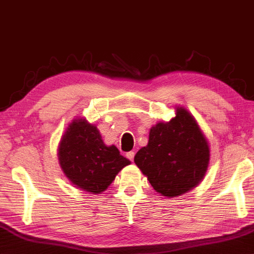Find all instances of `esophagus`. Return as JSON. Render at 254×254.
<instances>
[{"instance_id":"esophagus-1","label":"esophagus","mask_w":254,"mask_h":254,"mask_svg":"<svg viewBox=\"0 0 254 254\" xmlns=\"http://www.w3.org/2000/svg\"><path fill=\"white\" fill-rule=\"evenodd\" d=\"M134 156H135V152L134 151H128L127 154V158L128 159V160H131V161H133Z\"/></svg>"}]
</instances>
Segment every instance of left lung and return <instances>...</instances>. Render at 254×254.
<instances>
[{"mask_svg":"<svg viewBox=\"0 0 254 254\" xmlns=\"http://www.w3.org/2000/svg\"><path fill=\"white\" fill-rule=\"evenodd\" d=\"M175 117L151 127L148 144L137 151L134 162L154 190L174 198L197 187L210 162V145L198 122L183 106Z\"/></svg>","mask_w":254,"mask_h":254,"instance_id":"1","label":"left lung"}]
</instances>
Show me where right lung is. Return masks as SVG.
Listing matches in <instances>:
<instances>
[{
	"mask_svg": "<svg viewBox=\"0 0 254 254\" xmlns=\"http://www.w3.org/2000/svg\"><path fill=\"white\" fill-rule=\"evenodd\" d=\"M58 163L71 184L88 193H102L131 161L115 145L107 146L95 125L84 117L69 123L57 148Z\"/></svg>",
	"mask_w": 254,
	"mask_h": 254,
	"instance_id": "obj_1",
	"label": "right lung"
}]
</instances>
